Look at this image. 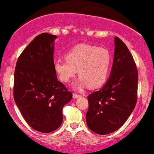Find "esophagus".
I'll list each match as a JSON object with an SVG mask.
<instances>
[{"label":"esophagus","instance_id":"1","mask_svg":"<svg viewBox=\"0 0 154 154\" xmlns=\"http://www.w3.org/2000/svg\"><path fill=\"white\" fill-rule=\"evenodd\" d=\"M81 95H78V94H76V93H73V97L75 98V99H77V98H79L80 97Z\"/></svg>","mask_w":154,"mask_h":154}]
</instances>
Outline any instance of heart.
Instances as JSON below:
<instances>
[{
  "instance_id": "b5f03b06",
  "label": "heart",
  "mask_w": 154,
  "mask_h": 154,
  "mask_svg": "<svg viewBox=\"0 0 154 154\" xmlns=\"http://www.w3.org/2000/svg\"><path fill=\"white\" fill-rule=\"evenodd\" d=\"M66 60L57 59L54 67L59 79L69 82L78 72L76 88L95 89L106 83L110 75L112 57L109 50L88 44H79L65 53Z\"/></svg>"
}]
</instances>
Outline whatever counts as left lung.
I'll return each instance as SVG.
<instances>
[{
	"instance_id": "8db88e82",
	"label": "left lung",
	"mask_w": 154,
	"mask_h": 154,
	"mask_svg": "<svg viewBox=\"0 0 154 154\" xmlns=\"http://www.w3.org/2000/svg\"><path fill=\"white\" fill-rule=\"evenodd\" d=\"M114 59L104 86L88 95L87 125L100 135L118 130L134 110L138 75L132 55L124 42L115 37Z\"/></svg>"
}]
</instances>
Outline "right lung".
<instances>
[{
	"label": "right lung",
	"mask_w": 154,
	"mask_h": 154,
	"mask_svg": "<svg viewBox=\"0 0 154 154\" xmlns=\"http://www.w3.org/2000/svg\"><path fill=\"white\" fill-rule=\"evenodd\" d=\"M57 38L48 33L35 37L18 57L14 72L16 104L26 123L44 133L62 125L63 107L72 97L54 67Z\"/></svg>",
	"instance_id": "right-lung-1"
}]
</instances>
